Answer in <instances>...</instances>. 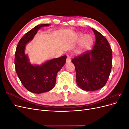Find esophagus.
<instances>
[{
    "instance_id": "esophagus-1",
    "label": "esophagus",
    "mask_w": 129,
    "mask_h": 129,
    "mask_svg": "<svg viewBox=\"0 0 129 129\" xmlns=\"http://www.w3.org/2000/svg\"><path fill=\"white\" fill-rule=\"evenodd\" d=\"M71 62V56L68 55L67 57V60H66V63H69V62Z\"/></svg>"
}]
</instances>
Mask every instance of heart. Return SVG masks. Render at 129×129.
<instances>
[{
    "instance_id": "b5f03b06",
    "label": "heart",
    "mask_w": 129,
    "mask_h": 129,
    "mask_svg": "<svg viewBox=\"0 0 129 129\" xmlns=\"http://www.w3.org/2000/svg\"><path fill=\"white\" fill-rule=\"evenodd\" d=\"M83 36V35L82 34H79V37L80 38H82ZM92 42V39L90 36H85L84 38H83V44L84 47H87L89 46L90 45Z\"/></svg>"
}]
</instances>
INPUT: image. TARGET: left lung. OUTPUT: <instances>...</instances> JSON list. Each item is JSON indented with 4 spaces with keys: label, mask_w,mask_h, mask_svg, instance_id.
<instances>
[{
    "label": "left lung",
    "mask_w": 129,
    "mask_h": 129,
    "mask_svg": "<svg viewBox=\"0 0 129 129\" xmlns=\"http://www.w3.org/2000/svg\"><path fill=\"white\" fill-rule=\"evenodd\" d=\"M91 29L96 37L93 49L72 60L75 67L77 84L85 91H95L103 87L112 68V52L110 45L102 34Z\"/></svg>",
    "instance_id": "left-lung-1"
}]
</instances>
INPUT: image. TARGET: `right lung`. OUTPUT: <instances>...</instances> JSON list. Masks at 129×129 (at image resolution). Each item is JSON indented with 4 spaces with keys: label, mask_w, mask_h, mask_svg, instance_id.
<instances>
[{
    "label": "right lung",
    "mask_w": 129,
    "mask_h": 129,
    "mask_svg": "<svg viewBox=\"0 0 129 129\" xmlns=\"http://www.w3.org/2000/svg\"><path fill=\"white\" fill-rule=\"evenodd\" d=\"M49 24L34 27L23 36L18 42L15 53V71L21 83L31 92L41 93L52 90L55 85L57 72L64 66L67 56L48 60L41 65H32L25 53L26 45L32 40L41 27Z\"/></svg>",
    "instance_id": "obj_1"
}]
</instances>
